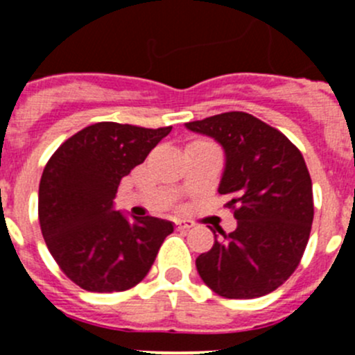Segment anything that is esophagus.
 <instances>
[{
	"mask_svg": "<svg viewBox=\"0 0 355 355\" xmlns=\"http://www.w3.org/2000/svg\"><path fill=\"white\" fill-rule=\"evenodd\" d=\"M175 225H177L178 230H189V228L194 227V223H192V221H185V220H177L175 221Z\"/></svg>",
	"mask_w": 355,
	"mask_h": 355,
	"instance_id": "obj_1",
	"label": "esophagus"
}]
</instances>
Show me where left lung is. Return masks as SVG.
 <instances>
[{
  "label": "left lung",
  "instance_id": "obj_1",
  "mask_svg": "<svg viewBox=\"0 0 355 355\" xmlns=\"http://www.w3.org/2000/svg\"><path fill=\"white\" fill-rule=\"evenodd\" d=\"M225 151L218 192L228 196L237 228L214 232L196 259L199 277L225 299H254L280 287L299 266L313 225V184L299 149L244 111L185 123Z\"/></svg>",
  "mask_w": 355,
  "mask_h": 355
}]
</instances>
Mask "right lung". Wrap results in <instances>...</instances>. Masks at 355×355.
I'll list each match as a JSON object with an SVG mask.
<instances>
[{"label":"right lung","mask_w":355,"mask_h":355,"mask_svg":"<svg viewBox=\"0 0 355 355\" xmlns=\"http://www.w3.org/2000/svg\"><path fill=\"white\" fill-rule=\"evenodd\" d=\"M171 127L101 121L67 139L42 171L39 223L63 273L89 292H123L144 280L173 223L114 209L118 185Z\"/></svg>","instance_id":"1"}]
</instances>
